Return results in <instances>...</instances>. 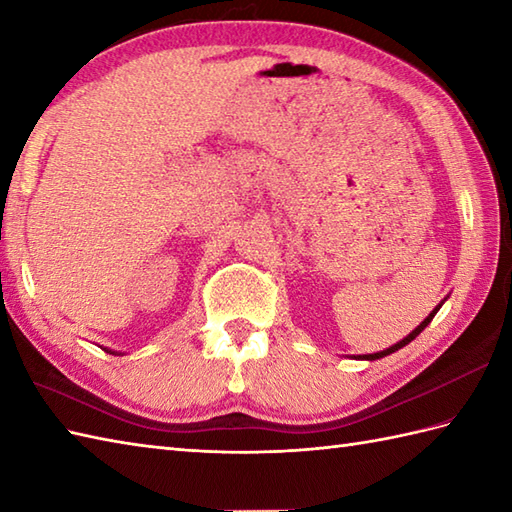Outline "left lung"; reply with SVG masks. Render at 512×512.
<instances>
[{"label":"left lung","mask_w":512,"mask_h":512,"mask_svg":"<svg viewBox=\"0 0 512 512\" xmlns=\"http://www.w3.org/2000/svg\"><path fill=\"white\" fill-rule=\"evenodd\" d=\"M440 306H442V303H440ZM440 306L436 308V310H433L431 314H429V317L427 319H424L420 325H418V328L416 330H413L409 336H405V339H402L400 343H396V345H391V347H387V350H383V352H376V354H365L363 358H365V361H376V358H383V356H387V354H391V352H396V350H400V347H405V345H409L413 339H416V336L424 330V328H427V325L431 323V319L433 317H436V312L440 310Z\"/></svg>","instance_id":"left-lung-1"}]
</instances>
